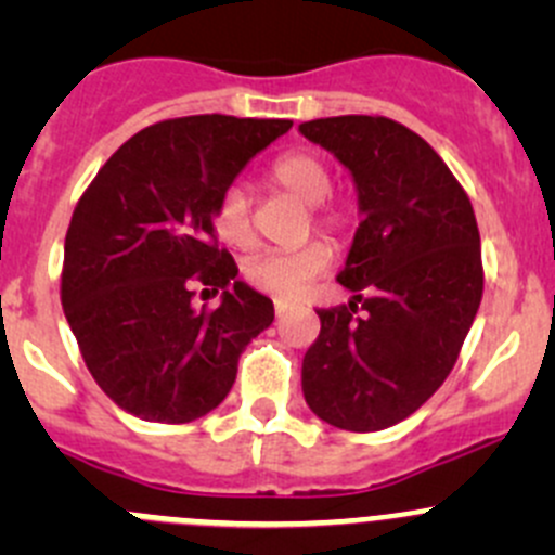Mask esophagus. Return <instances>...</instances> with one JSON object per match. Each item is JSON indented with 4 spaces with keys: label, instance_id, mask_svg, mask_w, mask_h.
<instances>
[{
    "label": "esophagus",
    "instance_id": "obj_1",
    "mask_svg": "<svg viewBox=\"0 0 555 555\" xmlns=\"http://www.w3.org/2000/svg\"><path fill=\"white\" fill-rule=\"evenodd\" d=\"M289 309H293V304H289V300H276V317H284Z\"/></svg>",
    "mask_w": 555,
    "mask_h": 555
}]
</instances>
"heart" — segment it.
I'll list each match as a JSON object with an SVG mask.
<instances>
[{"mask_svg":"<svg viewBox=\"0 0 555 555\" xmlns=\"http://www.w3.org/2000/svg\"><path fill=\"white\" fill-rule=\"evenodd\" d=\"M268 182L284 195L304 206H317V222L333 236L349 228V215L340 206H327L324 201L333 193V171L322 155L311 150H293L279 155L268 169ZM215 236L231 249H251L257 242L255 220H251L249 195L242 184H228L211 211ZM333 262V249L324 242H311L300 249L262 251L244 262V279L255 289L279 298H295Z\"/></svg>","mask_w":555,"mask_h":555,"instance_id":"obj_1","label":"heart"}]
</instances>
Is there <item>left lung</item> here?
<instances>
[{
  "instance_id": "8db88e82",
  "label": "left lung",
  "mask_w": 555,
  "mask_h": 555,
  "mask_svg": "<svg viewBox=\"0 0 555 555\" xmlns=\"http://www.w3.org/2000/svg\"><path fill=\"white\" fill-rule=\"evenodd\" d=\"M300 133L351 171L362 211L338 273L354 300L317 311L304 397L333 427L378 433L456 365L483 298L478 222L443 158L402 122L340 115L300 122Z\"/></svg>"
}]
</instances>
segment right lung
<instances>
[{
  "mask_svg": "<svg viewBox=\"0 0 555 555\" xmlns=\"http://www.w3.org/2000/svg\"><path fill=\"white\" fill-rule=\"evenodd\" d=\"M293 120L193 115L133 133L77 201L61 304L88 371L122 411L188 424L215 411L273 304L238 282L211 211L238 171ZM222 292L217 310L194 287Z\"/></svg>",
  "mask_w": 555,
  "mask_h": 555,
  "instance_id": "right-lung-1",
  "label": "right lung"
}]
</instances>
